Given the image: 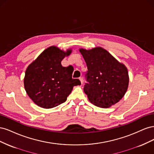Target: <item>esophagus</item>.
Returning <instances> with one entry per match:
<instances>
[{
    "label": "esophagus",
    "mask_w": 154,
    "mask_h": 154,
    "mask_svg": "<svg viewBox=\"0 0 154 154\" xmlns=\"http://www.w3.org/2000/svg\"><path fill=\"white\" fill-rule=\"evenodd\" d=\"M79 80H80V82H81V83H82V84H83V79H82V78L80 77V78H79Z\"/></svg>",
    "instance_id": "obj_1"
}]
</instances>
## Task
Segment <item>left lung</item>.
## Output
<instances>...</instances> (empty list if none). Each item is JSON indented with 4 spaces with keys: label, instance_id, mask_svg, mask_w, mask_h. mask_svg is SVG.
<instances>
[{
    "label": "left lung",
    "instance_id": "8db88e82",
    "mask_svg": "<svg viewBox=\"0 0 154 154\" xmlns=\"http://www.w3.org/2000/svg\"><path fill=\"white\" fill-rule=\"evenodd\" d=\"M86 62L87 83L84 91L91 103L109 108L125 96L128 87L127 68L101 47L79 49Z\"/></svg>",
    "mask_w": 154,
    "mask_h": 154
}]
</instances>
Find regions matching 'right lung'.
Wrapping results in <instances>:
<instances>
[{
    "instance_id": "add662e5",
    "label": "right lung",
    "mask_w": 154,
    "mask_h": 154,
    "mask_svg": "<svg viewBox=\"0 0 154 154\" xmlns=\"http://www.w3.org/2000/svg\"><path fill=\"white\" fill-rule=\"evenodd\" d=\"M71 53V49L64 51L51 46L27 67L24 88L36 105L44 109L53 108L67 100L74 86L81 84L78 79L72 78V67H64L61 64Z\"/></svg>"
}]
</instances>
